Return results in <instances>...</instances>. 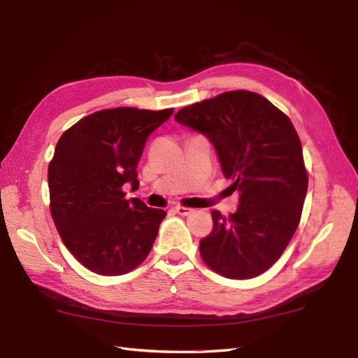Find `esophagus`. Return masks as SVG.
<instances>
[{
	"label": "esophagus",
	"mask_w": 358,
	"mask_h": 358,
	"mask_svg": "<svg viewBox=\"0 0 358 358\" xmlns=\"http://www.w3.org/2000/svg\"><path fill=\"white\" fill-rule=\"evenodd\" d=\"M175 212H177L178 215H183V217H186V215H191L192 212H194V209H191V208H185V206H175Z\"/></svg>",
	"instance_id": "obj_1"
}]
</instances>
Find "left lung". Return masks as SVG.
<instances>
[{
    "label": "left lung",
    "mask_w": 358,
    "mask_h": 358,
    "mask_svg": "<svg viewBox=\"0 0 358 358\" xmlns=\"http://www.w3.org/2000/svg\"><path fill=\"white\" fill-rule=\"evenodd\" d=\"M175 121L214 144L223 175L241 192L234 214L212 212L214 229L200 241L201 258L227 278L260 275L291 241L308 191L291 120L264 96L234 90L183 108Z\"/></svg>",
    "instance_id": "left-lung-1"
}]
</instances>
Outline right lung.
Listing matches in <instances>:
<instances>
[{
  "instance_id": "add662e5",
  "label": "right lung",
  "mask_w": 358,
  "mask_h": 358,
  "mask_svg": "<svg viewBox=\"0 0 358 358\" xmlns=\"http://www.w3.org/2000/svg\"><path fill=\"white\" fill-rule=\"evenodd\" d=\"M172 109L117 108L95 112L62 135L49 164L50 214L66 248L100 275H123L150 252L166 212L138 199L136 166L148 136Z\"/></svg>"
}]
</instances>
